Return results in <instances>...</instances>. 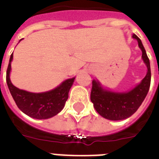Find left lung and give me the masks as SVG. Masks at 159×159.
Instances as JSON below:
<instances>
[{"mask_svg": "<svg viewBox=\"0 0 159 159\" xmlns=\"http://www.w3.org/2000/svg\"><path fill=\"white\" fill-rule=\"evenodd\" d=\"M133 38L136 39L139 46L142 50V57L148 67V72L133 90L124 93H116L106 91L101 87L98 82L92 81L91 101L94 108L99 115L111 120H120L129 118L141 106L148 94L151 82L150 62L140 39L134 34Z\"/></svg>", "mask_w": 159, "mask_h": 159, "instance_id": "obj_1", "label": "left lung"}]
</instances>
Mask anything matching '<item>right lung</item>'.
Masks as SVG:
<instances>
[{
    "label": "right lung",
    "mask_w": 159,
    "mask_h": 159,
    "mask_svg": "<svg viewBox=\"0 0 159 159\" xmlns=\"http://www.w3.org/2000/svg\"><path fill=\"white\" fill-rule=\"evenodd\" d=\"M13 59V53L11 55L7 71L6 82L14 101L18 108L27 116L32 118L48 119L56 116L64 107L68 98V92L74 82L75 77L62 82L59 87L42 93H32L16 87L10 80L11 62Z\"/></svg>",
    "instance_id": "1"
}]
</instances>
